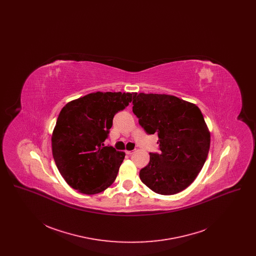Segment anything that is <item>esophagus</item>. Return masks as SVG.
<instances>
[{"mask_svg":"<svg viewBox=\"0 0 256 256\" xmlns=\"http://www.w3.org/2000/svg\"><path fill=\"white\" fill-rule=\"evenodd\" d=\"M132 154V150H126V154H128V156H130Z\"/></svg>","mask_w":256,"mask_h":256,"instance_id":"esophagus-1","label":"esophagus"}]
</instances>
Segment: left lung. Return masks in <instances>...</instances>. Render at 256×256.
<instances>
[{"label": "left lung", "mask_w": 256, "mask_h": 256, "mask_svg": "<svg viewBox=\"0 0 256 256\" xmlns=\"http://www.w3.org/2000/svg\"><path fill=\"white\" fill-rule=\"evenodd\" d=\"M132 111L148 134L158 135L159 152L141 169L142 182L160 195L186 189L202 169L210 132L200 108L166 94L134 93Z\"/></svg>", "instance_id": "8db88e82"}]
</instances>
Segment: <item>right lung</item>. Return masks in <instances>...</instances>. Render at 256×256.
Instances as JSON below:
<instances>
[{
  "instance_id": "1",
  "label": "right lung",
  "mask_w": 256,
  "mask_h": 256,
  "mask_svg": "<svg viewBox=\"0 0 256 256\" xmlns=\"http://www.w3.org/2000/svg\"><path fill=\"white\" fill-rule=\"evenodd\" d=\"M132 94L96 92L68 102L52 135V156L62 178L73 189L93 195L114 182L124 152L104 146L114 115Z\"/></svg>"
}]
</instances>
